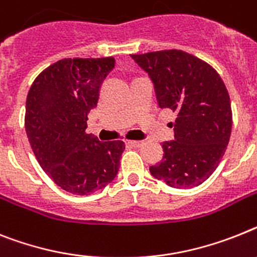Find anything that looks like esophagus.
Instances as JSON below:
<instances>
[{"label":"esophagus","mask_w":257,"mask_h":257,"mask_svg":"<svg viewBox=\"0 0 257 257\" xmlns=\"http://www.w3.org/2000/svg\"><path fill=\"white\" fill-rule=\"evenodd\" d=\"M129 145L135 146V148H141L144 145V141H128Z\"/></svg>","instance_id":"1"}]
</instances>
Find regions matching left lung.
Segmentation results:
<instances>
[{"instance_id":"obj_1","label":"left lung","mask_w":257,"mask_h":257,"mask_svg":"<svg viewBox=\"0 0 257 257\" xmlns=\"http://www.w3.org/2000/svg\"><path fill=\"white\" fill-rule=\"evenodd\" d=\"M131 57L152 79L159 107L178 112L175 140L162 144L163 158L150 174L172 188L202 184L218 167L231 133L225 83L209 64L178 49Z\"/></svg>"}]
</instances>
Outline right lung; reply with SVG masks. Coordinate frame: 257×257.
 Wrapping results in <instances>:
<instances>
[{"instance_id": "add662e5", "label": "right lung", "mask_w": 257, "mask_h": 257, "mask_svg": "<svg viewBox=\"0 0 257 257\" xmlns=\"http://www.w3.org/2000/svg\"><path fill=\"white\" fill-rule=\"evenodd\" d=\"M113 57L64 59L36 77L26 100V133L45 174L73 195L103 189L117 175L125 145L86 133Z\"/></svg>"}]
</instances>
